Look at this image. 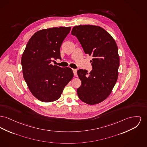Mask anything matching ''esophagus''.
I'll return each mask as SVG.
<instances>
[{
    "mask_svg": "<svg viewBox=\"0 0 147 147\" xmlns=\"http://www.w3.org/2000/svg\"><path fill=\"white\" fill-rule=\"evenodd\" d=\"M73 73H74V76H77V70L76 69H73Z\"/></svg>",
    "mask_w": 147,
    "mask_h": 147,
    "instance_id": "34e87169",
    "label": "esophagus"
}]
</instances>
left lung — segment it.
<instances>
[{"instance_id":"left-lung-1","label":"left lung","mask_w":147,"mask_h":147,"mask_svg":"<svg viewBox=\"0 0 147 147\" xmlns=\"http://www.w3.org/2000/svg\"><path fill=\"white\" fill-rule=\"evenodd\" d=\"M76 36L86 54L92 55V70L77 71L82 84L77 89L79 99L88 104L99 103L110 95L118 76L119 57L115 40L103 28L84 25L73 27Z\"/></svg>"}]
</instances>
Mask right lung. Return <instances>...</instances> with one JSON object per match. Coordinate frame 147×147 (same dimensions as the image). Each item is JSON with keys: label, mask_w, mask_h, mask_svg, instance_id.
<instances>
[{"label": "right lung", "mask_w": 147, "mask_h": 147, "mask_svg": "<svg viewBox=\"0 0 147 147\" xmlns=\"http://www.w3.org/2000/svg\"><path fill=\"white\" fill-rule=\"evenodd\" d=\"M70 27L52 28L36 32L26 44L21 64L23 77L32 94L43 102L61 97L64 87L73 77L71 68L51 64L61 59L60 48Z\"/></svg>", "instance_id": "right-lung-1"}]
</instances>
